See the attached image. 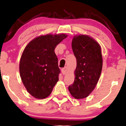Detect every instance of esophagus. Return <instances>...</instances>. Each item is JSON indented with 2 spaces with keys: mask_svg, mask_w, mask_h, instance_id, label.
I'll use <instances>...</instances> for the list:
<instances>
[{
  "mask_svg": "<svg viewBox=\"0 0 126 126\" xmlns=\"http://www.w3.org/2000/svg\"><path fill=\"white\" fill-rule=\"evenodd\" d=\"M67 72V67H64L63 68H62V73L63 75L66 74Z\"/></svg>",
  "mask_w": 126,
  "mask_h": 126,
  "instance_id": "34e87169",
  "label": "esophagus"
}]
</instances>
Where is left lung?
I'll use <instances>...</instances> for the list:
<instances>
[{
    "mask_svg": "<svg viewBox=\"0 0 126 126\" xmlns=\"http://www.w3.org/2000/svg\"><path fill=\"white\" fill-rule=\"evenodd\" d=\"M71 47L77 66L74 81L68 90L74 98L83 99L94 90L101 76L103 63L101 47L87 35L74 36Z\"/></svg>",
    "mask_w": 126,
    "mask_h": 126,
    "instance_id": "obj_1",
    "label": "left lung"
}]
</instances>
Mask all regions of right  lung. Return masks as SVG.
Instances as JSON below:
<instances>
[{
	"instance_id": "1",
	"label": "right lung",
	"mask_w": 126,
	"mask_h": 126,
	"mask_svg": "<svg viewBox=\"0 0 126 126\" xmlns=\"http://www.w3.org/2000/svg\"><path fill=\"white\" fill-rule=\"evenodd\" d=\"M67 36L64 34L41 35L30 41L25 47L19 70L24 85L34 98H47L58 81L60 71L54 50Z\"/></svg>"
}]
</instances>
